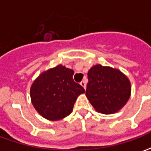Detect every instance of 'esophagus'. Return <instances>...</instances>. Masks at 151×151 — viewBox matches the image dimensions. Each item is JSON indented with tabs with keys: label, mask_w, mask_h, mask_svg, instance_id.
<instances>
[{
	"label": "esophagus",
	"mask_w": 151,
	"mask_h": 151,
	"mask_svg": "<svg viewBox=\"0 0 151 151\" xmlns=\"http://www.w3.org/2000/svg\"><path fill=\"white\" fill-rule=\"evenodd\" d=\"M81 86H82L85 89L86 88V80H83V81H81Z\"/></svg>",
	"instance_id": "1"
}]
</instances>
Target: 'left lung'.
Here are the masks:
<instances>
[{
    "instance_id": "left-lung-1",
    "label": "left lung",
    "mask_w": 151,
    "mask_h": 151,
    "mask_svg": "<svg viewBox=\"0 0 151 151\" xmlns=\"http://www.w3.org/2000/svg\"><path fill=\"white\" fill-rule=\"evenodd\" d=\"M86 95L96 111L113 114L126 104L131 96V82L121 71L95 65L88 72Z\"/></svg>"
}]
</instances>
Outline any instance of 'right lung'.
I'll use <instances>...</instances> for the list:
<instances>
[{
	"label": "right lung",
	"mask_w": 151,
	"mask_h": 151,
	"mask_svg": "<svg viewBox=\"0 0 151 151\" xmlns=\"http://www.w3.org/2000/svg\"><path fill=\"white\" fill-rule=\"evenodd\" d=\"M73 70L64 65L44 71L32 83L30 95L33 106L48 120H59L73 111L78 96L85 93L79 84L74 82Z\"/></svg>",
	"instance_id": "add662e5"
}]
</instances>
